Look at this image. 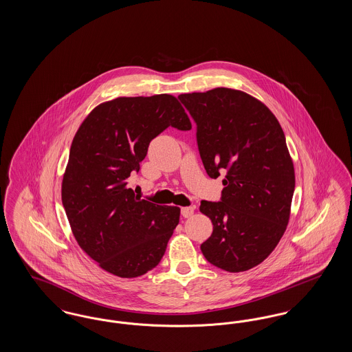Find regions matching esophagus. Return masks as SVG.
Wrapping results in <instances>:
<instances>
[{"instance_id":"1","label":"esophagus","mask_w":352,"mask_h":352,"mask_svg":"<svg viewBox=\"0 0 352 352\" xmlns=\"http://www.w3.org/2000/svg\"><path fill=\"white\" fill-rule=\"evenodd\" d=\"M194 207L192 206H188V207H182V210H181V212H182V217L184 218H190V217H192V214H194Z\"/></svg>"}]
</instances>
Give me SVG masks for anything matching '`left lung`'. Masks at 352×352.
<instances>
[{
  "mask_svg": "<svg viewBox=\"0 0 352 352\" xmlns=\"http://www.w3.org/2000/svg\"><path fill=\"white\" fill-rule=\"evenodd\" d=\"M178 98L197 122L207 174H224L221 201L199 207L214 226L201 253L223 270H250L277 247L290 218L296 175L283 128L263 101L239 89Z\"/></svg>",
  "mask_w": 352,
  "mask_h": 352,
  "instance_id": "obj_1",
  "label": "left lung"
}]
</instances>
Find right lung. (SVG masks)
Instances as JSON below:
<instances>
[{
    "instance_id": "right-lung-1",
    "label": "right lung",
    "mask_w": 352,
    "mask_h": 352,
    "mask_svg": "<svg viewBox=\"0 0 352 352\" xmlns=\"http://www.w3.org/2000/svg\"><path fill=\"white\" fill-rule=\"evenodd\" d=\"M170 125L191 129L175 96H121L95 107L71 144L62 181L71 231L101 269L121 278L155 268L179 223V207L141 199L128 187L151 140Z\"/></svg>"
}]
</instances>
